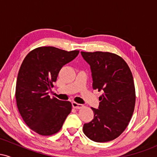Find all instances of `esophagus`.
<instances>
[{"mask_svg":"<svg viewBox=\"0 0 157 157\" xmlns=\"http://www.w3.org/2000/svg\"><path fill=\"white\" fill-rule=\"evenodd\" d=\"M72 106H73V108H75V109H82V108L83 107V105H82V104L77 103L76 102H72Z\"/></svg>","mask_w":157,"mask_h":157,"instance_id":"34e87169","label":"esophagus"}]
</instances>
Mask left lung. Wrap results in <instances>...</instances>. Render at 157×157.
I'll use <instances>...</instances> for the list:
<instances>
[{
  "label": "left lung",
  "instance_id": "obj_1",
  "mask_svg": "<svg viewBox=\"0 0 157 157\" xmlns=\"http://www.w3.org/2000/svg\"><path fill=\"white\" fill-rule=\"evenodd\" d=\"M90 65L94 89L102 91L99 109L91 108L94 119L83 125L84 134L97 142H109L125 131L134 111L136 94L130 68L111 52H81Z\"/></svg>",
  "mask_w": 157,
  "mask_h": 157
}]
</instances>
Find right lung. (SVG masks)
Segmentation results:
<instances>
[{"mask_svg": "<svg viewBox=\"0 0 157 157\" xmlns=\"http://www.w3.org/2000/svg\"><path fill=\"white\" fill-rule=\"evenodd\" d=\"M78 54V50L43 46L30 52L21 64L15 89L17 109L25 123L40 135L58 132L71 112V102L52 99L48 94L61 68Z\"/></svg>", "mask_w": 157, "mask_h": 157, "instance_id": "1", "label": "right lung"}]
</instances>
